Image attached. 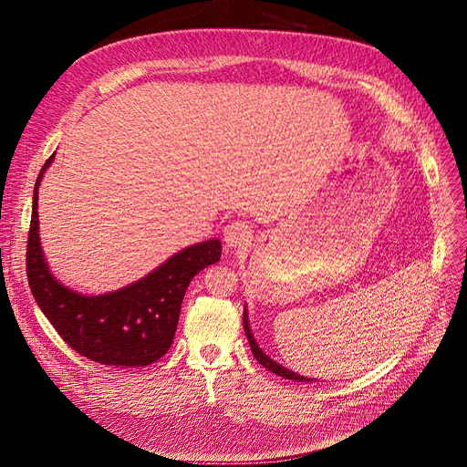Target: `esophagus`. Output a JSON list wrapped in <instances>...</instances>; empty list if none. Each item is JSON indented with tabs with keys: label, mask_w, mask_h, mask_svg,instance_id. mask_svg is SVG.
<instances>
[{
	"label": "esophagus",
	"mask_w": 467,
	"mask_h": 467,
	"mask_svg": "<svg viewBox=\"0 0 467 467\" xmlns=\"http://www.w3.org/2000/svg\"><path fill=\"white\" fill-rule=\"evenodd\" d=\"M223 238L229 248H242L252 240V229L244 221H233L225 227Z\"/></svg>",
	"instance_id": "34e87169"
}]
</instances>
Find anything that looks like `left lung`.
Returning a JSON list of instances; mask_svg holds the SVG:
<instances>
[{
    "label": "left lung",
    "instance_id": "8db88e82",
    "mask_svg": "<svg viewBox=\"0 0 467 467\" xmlns=\"http://www.w3.org/2000/svg\"><path fill=\"white\" fill-rule=\"evenodd\" d=\"M244 331H246V337H248V342H250V348H252L254 358H255L263 367H266L268 371L275 373V375H278V377L289 379V380H297V382H308V380H310V379H306V377H301V375H297V373H293V371L285 369V367H282L280 363L273 361V359L268 358L266 354H263V352H261V348L257 347V342H255V338H254V335H252V331H250L246 312H244Z\"/></svg>",
    "mask_w": 467,
    "mask_h": 467
}]
</instances>
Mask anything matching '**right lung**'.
<instances>
[{
	"instance_id": "right-lung-1",
	"label": "right lung",
	"mask_w": 467,
	"mask_h": 467,
	"mask_svg": "<svg viewBox=\"0 0 467 467\" xmlns=\"http://www.w3.org/2000/svg\"><path fill=\"white\" fill-rule=\"evenodd\" d=\"M26 246V275L36 303L64 342L102 365L145 367L161 359L174 340L183 296L191 280L221 257V242L208 240L170 257L140 282L108 296L87 297L58 284L48 273L39 244L37 187Z\"/></svg>"
}]
</instances>
